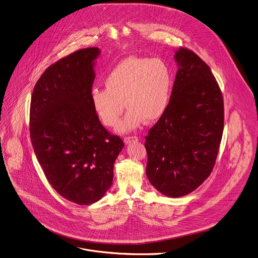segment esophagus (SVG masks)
Listing matches in <instances>:
<instances>
[{
  "label": "esophagus",
  "mask_w": 258,
  "mask_h": 258,
  "mask_svg": "<svg viewBox=\"0 0 258 258\" xmlns=\"http://www.w3.org/2000/svg\"><path fill=\"white\" fill-rule=\"evenodd\" d=\"M139 138L137 136H128V137H125L124 138V143L125 144H128V143H132V142H135V141H138Z\"/></svg>",
  "instance_id": "34e87169"
}]
</instances>
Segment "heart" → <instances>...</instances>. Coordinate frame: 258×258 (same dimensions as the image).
<instances>
[{"mask_svg":"<svg viewBox=\"0 0 258 258\" xmlns=\"http://www.w3.org/2000/svg\"><path fill=\"white\" fill-rule=\"evenodd\" d=\"M105 88L91 91L93 108L106 126H114L130 109L118 130L138 127L144 119L154 122L166 112L173 88L169 65L161 59L131 56L117 63L104 78Z\"/></svg>","mask_w":258,"mask_h":258,"instance_id":"1","label":"heart"}]
</instances>
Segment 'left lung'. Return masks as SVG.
Wrapping results in <instances>:
<instances>
[{
    "label": "left lung",
    "mask_w": 258,
    "mask_h": 258,
    "mask_svg": "<svg viewBox=\"0 0 258 258\" xmlns=\"http://www.w3.org/2000/svg\"><path fill=\"white\" fill-rule=\"evenodd\" d=\"M175 59L179 69L169 106L145 143L149 181L173 198L193 192L210 176L224 127L223 96L210 67L186 47Z\"/></svg>",
    "instance_id": "1"
}]
</instances>
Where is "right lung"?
I'll use <instances>...</instances> for the list:
<instances>
[{
  "mask_svg": "<svg viewBox=\"0 0 258 258\" xmlns=\"http://www.w3.org/2000/svg\"><path fill=\"white\" fill-rule=\"evenodd\" d=\"M99 49L75 51L51 64L33 89L30 137L54 190L78 205L98 201L110 188L122 140L100 122L92 101L93 60Z\"/></svg>",
  "mask_w": 258,
  "mask_h": 258,
  "instance_id": "obj_1",
  "label": "right lung"
}]
</instances>
